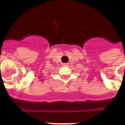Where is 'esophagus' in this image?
<instances>
[{
	"mask_svg": "<svg viewBox=\"0 0 125 125\" xmlns=\"http://www.w3.org/2000/svg\"><path fill=\"white\" fill-rule=\"evenodd\" d=\"M63 65H64V66H68V63H63Z\"/></svg>",
	"mask_w": 125,
	"mask_h": 125,
	"instance_id": "obj_1",
	"label": "esophagus"
}]
</instances>
